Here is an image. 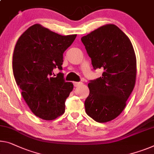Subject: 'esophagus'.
Here are the masks:
<instances>
[{
	"mask_svg": "<svg viewBox=\"0 0 154 154\" xmlns=\"http://www.w3.org/2000/svg\"><path fill=\"white\" fill-rule=\"evenodd\" d=\"M82 85V82H74V85L75 87H80V85Z\"/></svg>",
	"mask_w": 154,
	"mask_h": 154,
	"instance_id": "1",
	"label": "esophagus"
}]
</instances>
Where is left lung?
I'll return each mask as SVG.
<instances>
[{"instance_id": "8db88e82", "label": "left lung", "mask_w": 154, "mask_h": 154, "mask_svg": "<svg viewBox=\"0 0 154 154\" xmlns=\"http://www.w3.org/2000/svg\"><path fill=\"white\" fill-rule=\"evenodd\" d=\"M94 69L102 76L90 80L85 102L87 114L98 122L118 117L134 88L136 58L131 41L116 25H105L81 38Z\"/></svg>"}]
</instances>
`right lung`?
Masks as SVG:
<instances>
[{"mask_svg":"<svg viewBox=\"0 0 154 154\" xmlns=\"http://www.w3.org/2000/svg\"><path fill=\"white\" fill-rule=\"evenodd\" d=\"M76 34L61 36L39 24L25 31L16 42L12 68L16 84L32 112L42 119L54 120L63 114L65 100L74 85L65 82L63 53Z\"/></svg>","mask_w":154,"mask_h":154,"instance_id":"obj_1","label":"right lung"}]
</instances>
